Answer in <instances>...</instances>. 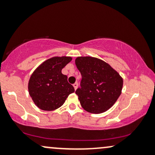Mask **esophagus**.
Segmentation results:
<instances>
[{
  "instance_id": "obj_1",
  "label": "esophagus",
  "mask_w": 155,
  "mask_h": 155,
  "mask_svg": "<svg viewBox=\"0 0 155 155\" xmlns=\"http://www.w3.org/2000/svg\"><path fill=\"white\" fill-rule=\"evenodd\" d=\"M73 85H74V89H75V90H76V89H77V87H78V83L77 82L74 83Z\"/></svg>"
}]
</instances>
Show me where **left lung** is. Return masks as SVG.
Masks as SVG:
<instances>
[{
	"mask_svg": "<svg viewBox=\"0 0 155 155\" xmlns=\"http://www.w3.org/2000/svg\"><path fill=\"white\" fill-rule=\"evenodd\" d=\"M75 63L81 75L80 87L76 90L81 106L90 113L106 111L121 95L122 78L108 63L97 58L79 57Z\"/></svg>",
	"mask_w": 155,
	"mask_h": 155,
	"instance_id": "obj_1",
	"label": "left lung"
}]
</instances>
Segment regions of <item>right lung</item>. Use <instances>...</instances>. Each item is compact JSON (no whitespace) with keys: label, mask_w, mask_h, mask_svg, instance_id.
I'll return each mask as SVG.
<instances>
[{"label":"right lung","mask_w":155,"mask_h":155,"mask_svg":"<svg viewBox=\"0 0 155 155\" xmlns=\"http://www.w3.org/2000/svg\"><path fill=\"white\" fill-rule=\"evenodd\" d=\"M71 57H54L41 64L28 83L29 94L35 104L44 111H53L65 103L74 87L68 82L62 69L71 61Z\"/></svg>","instance_id":"add662e5"}]
</instances>
